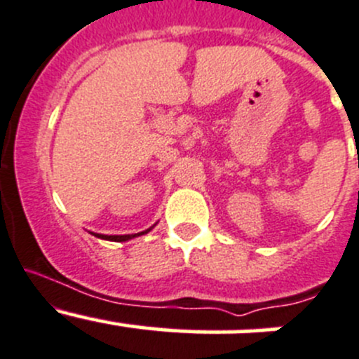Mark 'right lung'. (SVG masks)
<instances>
[{
	"instance_id": "add662e5",
	"label": "right lung",
	"mask_w": 359,
	"mask_h": 359,
	"mask_svg": "<svg viewBox=\"0 0 359 359\" xmlns=\"http://www.w3.org/2000/svg\"><path fill=\"white\" fill-rule=\"evenodd\" d=\"M154 226H150V229L143 230V232H140V233H126V236H104V233H97V236H95V237H99V239H104V241H115V243H126V241L134 239V237L144 236V233L150 232V230L154 229Z\"/></svg>"
}]
</instances>
